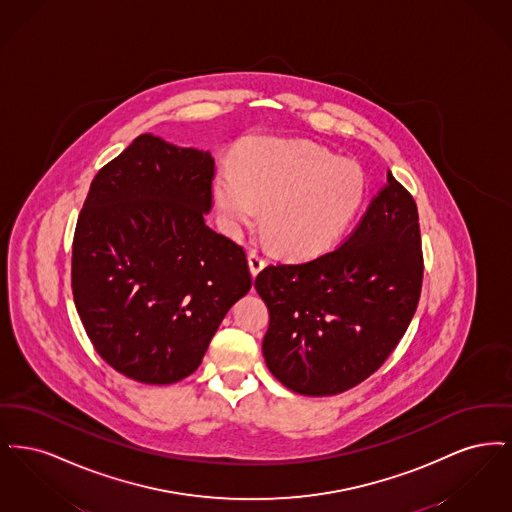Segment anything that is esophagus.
Here are the masks:
<instances>
[{
    "label": "esophagus",
    "instance_id": "34e87169",
    "mask_svg": "<svg viewBox=\"0 0 512 512\" xmlns=\"http://www.w3.org/2000/svg\"><path fill=\"white\" fill-rule=\"evenodd\" d=\"M265 265H267V259H265L259 251L251 249V251H249V268H251V274L257 276V274L265 268Z\"/></svg>",
    "mask_w": 512,
    "mask_h": 512
}]
</instances>
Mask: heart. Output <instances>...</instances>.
Returning a JSON list of instances; mask_svg holds the SVG:
<instances>
[{"mask_svg":"<svg viewBox=\"0 0 512 512\" xmlns=\"http://www.w3.org/2000/svg\"><path fill=\"white\" fill-rule=\"evenodd\" d=\"M224 226L238 234L259 219L280 253L309 259L340 244L365 205L363 167L305 140H257L226 157L213 184Z\"/></svg>","mask_w":512,"mask_h":512,"instance_id":"obj_1","label":"heart"}]
</instances>
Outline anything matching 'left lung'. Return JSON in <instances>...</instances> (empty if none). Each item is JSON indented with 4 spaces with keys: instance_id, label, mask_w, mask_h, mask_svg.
Returning a JSON list of instances; mask_svg holds the SVG:
<instances>
[{
    "instance_id": "1",
    "label": "left lung",
    "mask_w": 512,
    "mask_h": 512,
    "mask_svg": "<svg viewBox=\"0 0 512 512\" xmlns=\"http://www.w3.org/2000/svg\"><path fill=\"white\" fill-rule=\"evenodd\" d=\"M418 209L388 180L351 236L305 263L270 265L255 278L270 324L268 370L301 395H336L376 372L413 320L422 290Z\"/></svg>"
}]
</instances>
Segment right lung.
I'll return each mask as SVG.
<instances>
[{"label":"right lung","instance_id":"right-lung-1","mask_svg":"<svg viewBox=\"0 0 512 512\" xmlns=\"http://www.w3.org/2000/svg\"><path fill=\"white\" fill-rule=\"evenodd\" d=\"M215 159L142 134L92 180L73 295L101 359L142 384L190 376L251 290L244 247L211 230Z\"/></svg>","mask_w":512,"mask_h":512}]
</instances>
